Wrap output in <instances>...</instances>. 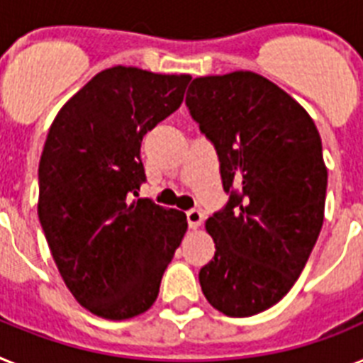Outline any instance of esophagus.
I'll list each match as a JSON object with an SVG mask.
<instances>
[{
  "label": "esophagus",
  "mask_w": 363,
  "mask_h": 363,
  "mask_svg": "<svg viewBox=\"0 0 363 363\" xmlns=\"http://www.w3.org/2000/svg\"><path fill=\"white\" fill-rule=\"evenodd\" d=\"M187 223L191 230H199L203 223V213L200 209H189L187 211Z\"/></svg>",
  "instance_id": "obj_1"
}]
</instances>
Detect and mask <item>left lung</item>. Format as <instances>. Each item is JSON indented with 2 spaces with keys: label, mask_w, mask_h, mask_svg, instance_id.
I'll return each mask as SVG.
<instances>
[{
  "label": "left lung",
  "mask_w": 363,
  "mask_h": 363,
  "mask_svg": "<svg viewBox=\"0 0 363 363\" xmlns=\"http://www.w3.org/2000/svg\"><path fill=\"white\" fill-rule=\"evenodd\" d=\"M185 104L230 193L206 220L215 256L200 269L202 293L224 315H256L291 289L321 232V137L306 109L256 72L196 77Z\"/></svg>",
  "instance_id": "obj_1"
}]
</instances>
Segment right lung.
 Masks as SVG:
<instances>
[{"label":"right lung","mask_w":363,"mask_h":363,"mask_svg":"<svg viewBox=\"0 0 363 363\" xmlns=\"http://www.w3.org/2000/svg\"><path fill=\"white\" fill-rule=\"evenodd\" d=\"M189 74L113 67L57 113L38 163V218L81 306L124 321L150 310L187 232L184 211L137 199L143 137L184 101Z\"/></svg>","instance_id":"right-lung-1"}]
</instances>
